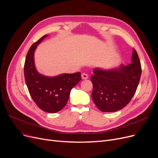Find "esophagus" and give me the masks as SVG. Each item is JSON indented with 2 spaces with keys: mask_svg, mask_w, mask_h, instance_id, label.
<instances>
[{
  "mask_svg": "<svg viewBox=\"0 0 158 158\" xmlns=\"http://www.w3.org/2000/svg\"><path fill=\"white\" fill-rule=\"evenodd\" d=\"M82 78L84 80H86L88 78V75L85 73L82 74Z\"/></svg>",
  "mask_w": 158,
  "mask_h": 158,
  "instance_id": "1",
  "label": "esophagus"
}]
</instances>
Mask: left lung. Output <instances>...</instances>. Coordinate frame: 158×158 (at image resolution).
I'll return each mask as SVG.
<instances>
[{
	"mask_svg": "<svg viewBox=\"0 0 158 158\" xmlns=\"http://www.w3.org/2000/svg\"><path fill=\"white\" fill-rule=\"evenodd\" d=\"M132 63L109 70L95 68L91 76L92 99L103 112H114L131 102L139 84L142 73L139 57L133 48Z\"/></svg>",
	"mask_w": 158,
	"mask_h": 158,
	"instance_id": "1",
	"label": "left lung"
}]
</instances>
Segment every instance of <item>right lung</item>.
Here are the masks:
<instances>
[{
    "label": "right lung",
    "mask_w": 158,
    "mask_h": 158,
    "mask_svg": "<svg viewBox=\"0 0 158 158\" xmlns=\"http://www.w3.org/2000/svg\"><path fill=\"white\" fill-rule=\"evenodd\" d=\"M47 36L40 38L28 51L24 64V77L33 102L44 111L53 113L60 111L65 106L71 89L82 79L80 72L62 74L53 77L38 73L34 63V52L37 46Z\"/></svg>",
    "instance_id": "obj_1"
}]
</instances>
